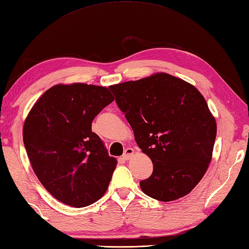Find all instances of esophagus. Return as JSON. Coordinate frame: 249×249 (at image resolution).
<instances>
[{
	"mask_svg": "<svg viewBox=\"0 0 249 249\" xmlns=\"http://www.w3.org/2000/svg\"><path fill=\"white\" fill-rule=\"evenodd\" d=\"M133 154H134V150H133V149H132V148H126L125 150H124V153L123 158H124V160H129L130 158L133 157Z\"/></svg>",
	"mask_w": 249,
	"mask_h": 249,
	"instance_id": "34e87169",
	"label": "esophagus"
}]
</instances>
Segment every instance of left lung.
<instances>
[{
    "mask_svg": "<svg viewBox=\"0 0 249 249\" xmlns=\"http://www.w3.org/2000/svg\"><path fill=\"white\" fill-rule=\"evenodd\" d=\"M142 151L151 159L152 175L142 191L173 201L199 183L211 162L216 123L195 86L167 73L108 87Z\"/></svg>",
    "mask_w": 249,
    "mask_h": 249,
    "instance_id": "1",
    "label": "left lung"
}]
</instances>
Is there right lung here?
<instances>
[{"mask_svg":"<svg viewBox=\"0 0 249 249\" xmlns=\"http://www.w3.org/2000/svg\"><path fill=\"white\" fill-rule=\"evenodd\" d=\"M113 101L107 87L58 84L49 88L27 115V157L41 184L58 201L83 208L107 192L117 161L91 131V123Z\"/></svg>","mask_w":249,"mask_h":249,"instance_id":"right-lung-1","label":"right lung"}]
</instances>
